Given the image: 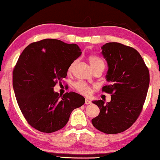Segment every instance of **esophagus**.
I'll list each match as a JSON object with an SVG mask.
<instances>
[{
	"mask_svg": "<svg viewBox=\"0 0 160 160\" xmlns=\"http://www.w3.org/2000/svg\"><path fill=\"white\" fill-rule=\"evenodd\" d=\"M85 104H91V102H90V101L89 100V99H86Z\"/></svg>",
	"mask_w": 160,
	"mask_h": 160,
	"instance_id": "1",
	"label": "esophagus"
}]
</instances>
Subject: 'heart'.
Segmentation results:
<instances>
[{
    "label": "heart",
    "instance_id": "obj_1",
    "mask_svg": "<svg viewBox=\"0 0 160 160\" xmlns=\"http://www.w3.org/2000/svg\"><path fill=\"white\" fill-rule=\"evenodd\" d=\"M88 62L91 65V67L94 69V70L98 68L100 66H104V61H102L101 58H99V57L95 56H89L88 58ZM77 61H74L72 62L68 68V72H71L73 70L74 67L76 65ZM74 88L76 89L78 92L81 93L84 95H88L91 92V87H90L88 83L84 82V81H77L74 83Z\"/></svg>",
    "mask_w": 160,
    "mask_h": 160
}]
</instances>
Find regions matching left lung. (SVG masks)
I'll return each mask as SVG.
<instances>
[{"label": "left lung", "mask_w": 160, "mask_h": 160, "mask_svg": "<svg viewBox=\"0 0 160 160\" xmlns=\"http://www.w3.org/2000/svg\"><path fill=\"white\" fill-rule=\"evenodd\" d=\"M107 61V80L102 92L111 95V101H94L100 112L92 119L94 127L106 134H118L134 124L145 102L150 83L148 68L137 51L118 42L102 47Z\"/></svg>", "instance_id": "8db88e82"}]
</instances>
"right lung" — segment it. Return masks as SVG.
Instances as JSON below:
<instances>
[{"instance_id":"obj_1","label":"right lung","mask_w":160,"mask_h":160,"mask_svg":"<svg viewBox=\"0 0 160 160\" xmlns=\"http://www.w3.org/2000/svg\"><path fill=\"white\" fill-rule=\"evenodd\" d=\"M81 54L76 44L44 39L30 44L20 55L13 70V88L20 110L33 128L44 133L58 131L67 124L72 111L85 103L78 93L61 96L53 91Z\"/></svg>"}]
</instances>
